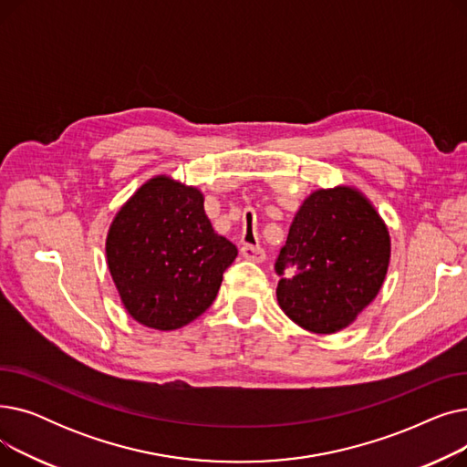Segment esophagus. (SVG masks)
<instances>
[{
	"label": "esophagus",
	"instance_id": "34e87169",
	"mask_svg": "<svg viewBox=\"0 0 467 467\" xmlns=\"http://www.w3.org/2000/svg\"><path fill=\"white\" fill-rule=\"evenodd\" d=\"M240 254L244 259L254 261V263L265 261V250L261 246H250V244H244V246L240 248Z\"/></svg>",
	"mask_w": 467,
	"mask_h": 467
}]
</instances>
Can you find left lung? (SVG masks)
<instances>
[{"instance_id": "1", "label": "left lung", "mask_w": 467, "mask_h": 467, "mask_svg": "<svg viewBox=\"0 0 467 467\" xmlns=\"http://www.w3.org/2000/svg\"><path fill=\"white\" fill-rule=\"evenodd\" d=\"M389 255L384 219L359 189H316L293 217L276 261L278 305L306 331L347 329L379 296Z\"/></svg>"}]
</instances>
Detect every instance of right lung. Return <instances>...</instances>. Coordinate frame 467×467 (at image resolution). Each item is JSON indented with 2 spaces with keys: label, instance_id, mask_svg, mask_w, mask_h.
<instances>
[{
  "label": "right lung",
  "instance_id": "right-lung-1",
  "mask_svg": "<svg viewBox=\"0 0 467 467\" xmlns=\"http://www.w3.org/2000/svg\"><path fill=\"white\" fill-rule=\"evenodd\" d=\"M238 250L213 231L204 194L166 174L115 213L106 261L122 306L145 327L180 329L204 314Z\"/></svg>",
  "mask_w": 467,
  "mask_h": 467
}]
</instances>
